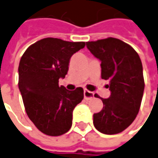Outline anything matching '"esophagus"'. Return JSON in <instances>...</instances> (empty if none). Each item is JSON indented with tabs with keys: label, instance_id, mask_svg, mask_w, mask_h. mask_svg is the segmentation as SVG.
<instances>
[{
	"label": "esophagus",
	"instance_id": "esophagus-1",
	"mask_svg": "<svg viewBox=\"0 0 158 158\" xmlns=\"http://www.w3.org/2000/svg\"><path fill=\"white\" fill-rule=\"evenodd\" d=\"M83 94H84V98L85 99H90L92 97H94V93L91 91H89L88 89H84Z\"/></svg>",
	"mask_w": 158,
	"mask_h": 158
}]
</instances>
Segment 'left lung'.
Instances as JSON below:
<instances>
[{
    "label": "left lung",
    "instance_id": "left-lung-1",
    "mask_svg": "<svg viewBox=\"0 0 158 158\" xmlns=\"http://www.w3.org/2000/svg\"><path fill=\"white\" fill-rule=\"evenodd\" d=\"M86 45L101 61L102 78L110 81L111 92L108 99L95 94L102 99L103 108L94 114V126L106 135L120 133L133 123L140 109L144 90L140 57L131 45L113 37Z\"/></svg>",
    "mask_w": 158,
    "mask_h": 158
}]
</instances>
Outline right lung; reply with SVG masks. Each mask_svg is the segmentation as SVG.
<instances>
[{"label":"right lung","instance_id":"right-lung-1","mask_svg":"<svg viewBox=\"0 0 158 158\" xmlns=\"http://www.w3.org/2000/svg\"><path fill=\"white\" fill-rule=\"evenodd\" d=\"M85 46L58 38H44L26 49L19 63L18 86L25 110L45 135L61 136L72 126V113L83 99V89L59 86L69 70L70 57Z\"/></svg>","mask_w":158,"mask_h":158}]
</instances>
